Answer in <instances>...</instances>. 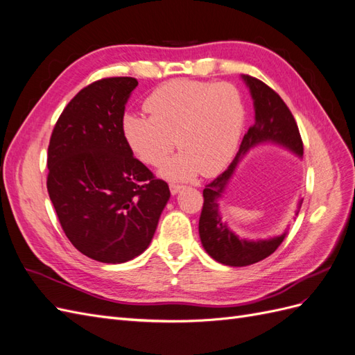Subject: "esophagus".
<instances>
[{
  "label": "esophagus",
  "instance_id": "1",
  "mask_svg": "<svg viewBox=\"0 0 355 355\" xmlns=\"http://www.w3.org/2000/svg\"><path fill=\"white\" fill-rule=\"evenodd\" d=\"M168 188H170V192H171V194L176 196L178 192H179L182 188H184V187L179 185V184H170V185H168Z\"/></svg>",
  "mask_w": 355,
  "mask_h": 355
}]
</instances>
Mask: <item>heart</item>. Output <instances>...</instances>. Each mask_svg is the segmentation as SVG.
<instances>
[{
    "label": "heart",
    "instance_id": "obj_1",
    "mask_svg": "<svg viewBox=\"0 0 355 355\" xmlns=\"http://www.w3.org/2000/svg\"><path fill=\"white\" fill-rule=\"evenodd\" d=\"M149 118L124 114L121 135L128 149L149 166H159L173 151H182L161 167V175L188 180L201 170L213 176L234 157L244 127V102L230 83L173 80L148 94Z\"/></svg>",
    "mask_w": 355,
    "mask_h": 355
}]
</instances>
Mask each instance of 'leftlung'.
<instances>
[{"instance_id": "1", "label": "left lung", "mask_w": 355, "mask_h": 355, "mask_svg": "<svg viewBox=\"0 0 355 355\" xmlns=\"http://www.w3.org/2000/svg\"><path fill=\"white\" fill-rule=\"evenodd\" d=\"M250 89L254 105V124L247 130L237 155L228 168L211 180L202 191V210L198 222L201 244L214 261L228 266H247L263 261L272 254L286 237V232L270 240H244L232 232L227 222H222L219 213V198L232 178L241 158L259 144L272 142L282 145L296 155H304V144L295 118L284 101L270 85L250 75H243ZM302 206V200L297 207Z\"/></svg>"}]
</instances>
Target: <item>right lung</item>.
Masks as SVG:
<instances>
[{
  "label": "right lung",
  "mask_w": 355,
  "mask_h": 355,
  "mask_svg": "<svg viewBox=\"0 0 355 355\" xmlns=\"http://www.w3.org/2000/svg\"><path fill=\"white\" fill-rule=\"evenodd\" d=\"M137 80L102 78L80 90L53 128L47 191L75 249L103 263L144 253L170 198L164 180L133 157L121 118Z\"/></svg>",
  "instance_id": "obj_1"
}]
</instances>
